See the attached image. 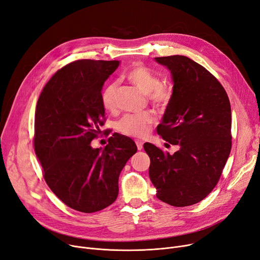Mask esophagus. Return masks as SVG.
Instances as JSON below:
<instances>
[{
	"label": "esophagus",
	"mask_w": 260,
	"mask_h": 260,
	"mask_svg": "<svg viewBox=\"0 0 260 260\" xmlns=\"http://www.w3.org/2000/svg\"><path fill=\"white\" fill-rule=\"evenodd\" d=\"M135 144H136V147H137V149L139 150H142L143 149V142H141V141H136L135 142Z\"/></svg>",
	"instance_id": "obj_1"
}]
</instances>
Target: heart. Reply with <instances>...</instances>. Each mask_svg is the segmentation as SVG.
<instances>
[{
    "mask_svg": "<svg viewBox=\"0 0 260 260\" xmlns=\"http://www.w3.org/2000/svg\"><path fill=\"white\" fill-rule=\"evenodd\" d=\"M127 80L139 88L145 94H149L150 101L158 108H165L172 99L173 90L168 84H161L158 75L150 68L136 64L132 66L127 74ZM117 83H110L105 87L102 93V104L108 111H114L116 108ZM154 117L151 113L125 115L117 123V130L124 135L131 137H145L152 125Z\"/></svg>",
    "mask_w": 260,
    "mask_h": 260,
    "instance_id": "1",
    "label": "heart"
}]
</instances>
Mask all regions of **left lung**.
I'll list each match as a JSON object with an SVG mask.
<instances>
[{"label":"left lung","mask_w":260,"mask_h":260,"mask_svg":"<svg viewBox=\"0 0 260 260\" xmlns=\"http://www.w3.org/2000/svg\"><path fill=\"white\" fill-rule=\"evenodd\" d=\"M154 59L171 72L173 82L157 133L179 150L171 155L146 143L149 176L158 200L187 207L214 189L230 155L231 105L215 76L193 59L184 55Z\"/></svg>","instance_id":"1"}]
</instances>
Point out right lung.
Instances as JSON below:
<instances>
[{
    "mask_svg": "<svg viewBox=\"0 0 260 260\" xmlns=\"http://www.w3.org/2000/svg\"><path fill=\"white\" fill-rule=\"evenodd\" d=\"M118 60L80 59L59 69L44 87L35 115V151L51 191L68 207L101 211L118 195V177L137 147L114 133L102 148L91 147L101 132L102 89Z\"/></svg>",
    "mask_w": 260,
    "mask_h": 260,
    "instance_id": "right-lung-1",
    "label": "right lung"
}]
</instances>
